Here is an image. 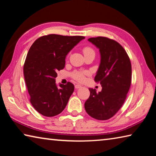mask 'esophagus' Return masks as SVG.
<instances>
[{
  "instance_id": "1",
  "label": "esophagus",
  "mask_w": 156,
  "mask_h": 156,
  "mask_svg": "<svg viewBox=\"0 0 156 156\" xmlns=\"http://www.w3.org/2000/svg\"><path fill=\"white\" fill-rule=\"evenodd\" d=\"M81 87V85H75V88L76 89H79V88H80Z\"/></svg>"
}]
</instances>
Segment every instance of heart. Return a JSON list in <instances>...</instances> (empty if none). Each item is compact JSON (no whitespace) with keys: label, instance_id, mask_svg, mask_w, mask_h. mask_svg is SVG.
Here are the masks:
<instances>
[{"label":"heart","instance_id":"obj_1","mask_svg":"<svg viewBox=\"0 0 156 156\" xmlns=\"http://www.w3.org/2000/svg\"><path fill=\"white\" fill-rule=\"evenodd\" d=\"M83 54L85 55V54L89 53H94L93 51V49H91L90 47H86L83 49ZM87 71H73L71 74L72 77L75 79V80L79 81V82H83V81L85 80V75H87Z\"/></svg>","mask_w":156,"mask_h":156}]
</instances>
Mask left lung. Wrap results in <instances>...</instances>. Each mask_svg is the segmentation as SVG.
I'll return each instance as SVG.
<instances>
[{
	"mask_svg": "<svg viewBox=\"0 0 156 156\" xmlns=\"http://www.w3.org/2000/svg\"><path fill=\"white\" fill-rule=\"evenodd\" d=\"M88 41L98 48L100 65L94 78L102 90L89 88L90 96L85 103L87 113L98 120H107L117 113L126 98L131 84V64L124 48L115 40L103 37Z\"/></svg>",
	"mask_w": 156,
	"mask_h": 156,
	"instance_id": "8db88e82",
	"label": "left lung"
}]
</instances>
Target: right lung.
Here are the masks:
<instances>
[{"mask_svg":"<svg viewBox=\"0 0 156 156\" xmlns=\"http://www.w3.org/2000/svg\"><path fill=\"white\" fill-rule=\"evenodd\" d=\"M83 36L48 34L38 38L30 48L23 66V73L31 104L45 117L61 113L74 90L70 82L55 83L57 71L63 69L65 58Z\"/></svg>","mask_w":156,"mask_h":156,"instance_id":"add662e5","label":"right lung"}]
</instances>
